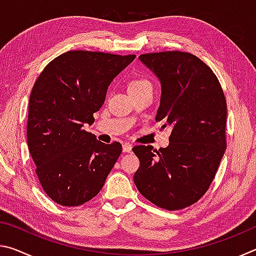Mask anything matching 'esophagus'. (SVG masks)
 <instances>
[{"mask_svg": "<svg viewBox=\"0 0 256 256\" xmlns=\"http://www.w3.org/2000/svg\"><path fill=\"white\" fill-rule=\"evenodd\" d=\"M132 151V144H123V152H131Z\"/></svg>", "mask_w": 256, "mask_h": 256, "instance_id": "esophagus-1", "label": "esophagus"}]
</instances>
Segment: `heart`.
<instances>
[{
    "label": "heart",
    "mask_w": 256,
    "mask_h": 256,
    "mask_svg": "<svg viewBox=\"0 0 256 256\" xmlns=\"http://www.w3.org/2000/svg\"><path fill=\"white\" fill-rule=\"evenodd\" d=\"M146 86H151L150 82L144 79V78H138V79H134L128 84V92H136V90H141Z\"/></svg>",
    "instance_id": "1"
}]
</instances>
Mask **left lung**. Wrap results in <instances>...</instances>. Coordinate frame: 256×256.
<instances>
[{
    "label": "left lung",
    "mask_w": 256,
    "mask_h": 256,
    "mask_svg": "<svg viewBox=\"0 0 256 256\" xmlns=\"http://www.w3.org/2000/svg\"><path fill=\"white\" fill-rule=\"evenodd\" d=\"M162 86L156 120L170 126V144L158 151L136 146L140 160L134 183L159 208L180 210L200 200L226 150L227 104L218 79L204 62L185 52L138 56Z\"/></svg>",
    "instance_id": "8db88e82"
}]
</instances>
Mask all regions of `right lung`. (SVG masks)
Here are the masks:
<instances>
[{
  "label": "right lung",
  "instance_id": "right-lung-1",
  "mask_svg": "<svg viewBox=\"0 0 256 256\" xmlns=\"http://www.w3.org/2000/svg\"><path fill=\"white\" fill-rule=\"evenodd\" d=\"M136 55L70 50L46 66L29 98L27 142L42 188L54 202L76 206L100 192L122 152L84 130L107 89Z\"/></svg>",
  "mask_w": 256,
  "mask_h": 256
}]
</instances>
